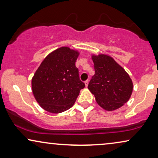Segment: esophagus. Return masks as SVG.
Segmentation results:
<instances>
[{
  "mask_svg": "<svg viewBox=\"0 0 158 158\" xmlns=\"http://www.w3.org/2000/svg\"><path fill=\"white\" fill-rule=\"evenodd\" d=\"M88 83H89V81H85V87H87L88 85Z\"/></svg>",
  "mask_w": 158,
  "mask_h": 158,
  "instance_id": "esophagus-1",
  "label": "esophagus"
}]
</instances>
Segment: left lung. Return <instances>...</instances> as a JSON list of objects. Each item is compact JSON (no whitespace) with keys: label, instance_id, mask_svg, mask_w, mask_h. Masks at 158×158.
Wrapping results in <instances>:
<instances>
[{"label":"left lung","instance_id":"1","mask_svg":"<svg viewBox=\"0 0 158 158\" xmlns=\"http://www.w3.org/2000/svg\"><path fill=\"white\" fill-rule=\"evenodd\" d=\"M95 74L88 88L98 104L106 111L119 109L129 100L133 83L124 68L111 56L93 54Z\"/></svg>","mask_w":158,"mask_h":158}]
</instances>
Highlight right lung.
<instances>
[{
  "label": "right lung",
  "instance_id": "1",
  "mask_svg": "<svg viewBox=\"0 0 158 158\" xmlns=\"http://www.w3.org/2000/svg\"><path fill=\"white\" fill-rule=\"evenodd\" d=\"M80 52L68 47L49 53L31 79V90L39 105L45 111L60 114L74 104L85 84L79 79L75 62Z\"/></svg>",
  "mask_w": 158,
  "mask_h": 158
}]
</instances>
